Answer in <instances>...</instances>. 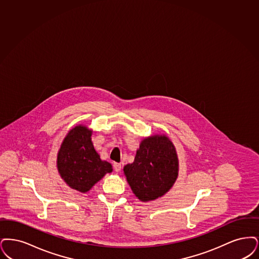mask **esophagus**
<instances>
[{
    "label": "esophagus",
    "mask_w": 259,
    "mask_h": 259,
    "mask_svg": "<svg viewBox=\"0 0 259 259\" xmlns=\"http://www.w3.org/2000/svg\"><path fill=\"white\" fill-rule=\"evenodd\" d=\"M113 166H114V170H115L116 172H119V171L121 170V168H122V165H121V163H118V162H114Z\"/></svg>",
    "instance_id": "1"
}]
</instances>
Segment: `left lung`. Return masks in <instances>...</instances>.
Masks as SVG:
<instances>
[{"instance_id":"left-lung-1","label":"left lung","mask_w":259,"mask_h":259,"mask_svg":"<svg viewBox=\"0 0 259 259\" xmlns=\"http://www.w3.org/2000/svg\"><path fill=\"white\" fill-rule=\"evenodd\" d=\"M176 149L166 135L144 138L135 161L124 165L126 181L135 196L143 201L155 200L173 187L178 177Z\"/></svg>"}]
</instances>
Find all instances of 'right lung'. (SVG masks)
<instances>
[{
  "mask_svg": "<svg viewBox=\"0 0 259 259\" xmlns=\"http://www.w3.org/2000/svg\"><path fill=\"white\" fill-rule=\"evenodd\" d=\"M92 131L79 124L68 132L58 152L57 167L68 187L80 192H87L106 174L112 172V165L101 160L95 150Z\"/></svg>",
  "mask_w": 259,
  "mask_h": 259,
  "instance_id": "obj_1",
  "label": "right lung"
}]
</instances>
